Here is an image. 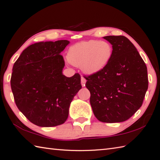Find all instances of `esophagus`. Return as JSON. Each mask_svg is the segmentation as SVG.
Listing matches in <instances>:
<instances>
[{
	"instance_id": "34e87169",
	"label": "esophagus",
	"mask_w": 160,
	"mask_h": 160,
	"mask_svg": "<svg viewBox=\"0 0 160 160\" xmlns=\"http://www.w3.org/2000/svg\"><path fill=\"white\" fill-rule=\"evenodd\" d=\"M81 85H82V86H85V84H86V79H85V78H83V77H81Z\"/></svg>"
}]
</instances>
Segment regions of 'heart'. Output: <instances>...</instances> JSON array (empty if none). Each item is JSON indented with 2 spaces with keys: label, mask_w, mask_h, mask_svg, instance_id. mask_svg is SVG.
<instances>
[{
  "label": "heart",
  "mask_w": 160,
  "mask_h": 160,
  "mask_svg": "<svg viewBox=\"0 0 160 160\" xmlns=\"http://www.w3.org/2000/svg\"><path fill=\"white\" fill-rule=\"evenodd\" d=\"M113 55L112 46L109 42L91 40L72 46L67 53L68 62L87 74L100 72L108 65Z\"/></svg>",
  "instance_id": "b5f03b06"
}]
</instances>
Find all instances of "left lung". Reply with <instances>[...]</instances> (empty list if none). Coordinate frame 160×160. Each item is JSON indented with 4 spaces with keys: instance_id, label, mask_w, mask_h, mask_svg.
Wrapping results in <instances>:
<instances>
[{
    "instance_id": "8db88e82",
    "label": "left lung",
    "mask_w": 160,
    "mask_h": 160,
    "mask_svg": "<svg viewBox=\"0 0 160 160\" xmlns=\"http://www.w3.org/2000/svg\"><path fill=\"white\" fill-rule=\"evenodd\" d=\"M103 38L112 45V57L100 72L84 77L86 86L96 118L103 122H120L131 118L142 105L148 86L147 68L128 38L123 35Z\"/></svg>"
}]
</instances>
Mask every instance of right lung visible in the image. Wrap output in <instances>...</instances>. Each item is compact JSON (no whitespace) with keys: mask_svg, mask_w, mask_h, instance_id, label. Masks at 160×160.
<instances>
[{"mask_svg":"<svg viewBox=\"0 0 160 160\" xmlns=\"http://www.w3.org/2000/svg\"><path fill=\"white\" fill-rule=\"evenodd\" d=\"M68 40L41 42L30 45L14 63L11 87L20 111L34 125L55 127L68 118L69 107L81 89V76L67 77L60 55Z\"/></svg>","mask_w":160,"mask_h":160,"instance_id":"obj_1","label":"right lung"}]
</instances>
